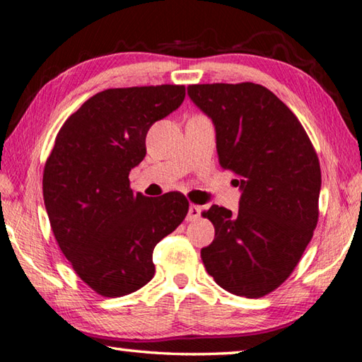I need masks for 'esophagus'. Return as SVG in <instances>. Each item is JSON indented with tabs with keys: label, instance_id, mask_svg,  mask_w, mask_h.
<instances>
[{
	"label": "esophagus",
	"instance_id": "esophagus-1",
	"mask_svg": "<svg viewBox=\"0 0 362 362\" xmlns=\"http://www.w3.org/2000/svg\"><path fill=\"white\" fill-rule=\"evenodd\" d=\"M200 215H202V209H200V206H197V205L189 206V211H187V220L189 221L199 220Z\"/></svg>",
	"mask_w": 362,
	"mask_h": 362
}]
</instances>
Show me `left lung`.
I'll list each match as a JSON object with an SVG mask.
<instances>
[{
  "label": "left lung",
  "mask_w": 362,
  "mask_h": 362,
  "mask_svg": "<svg viewBox=\"0 0 362 362\" xmlns=\"http://www.w3.org/2000/svg\"><path fill=\"white\" fill-rule=\"evenodd\" d=\"M187 94L213 122L218 160L242 192L237 213L204 211L215 240L200 257L224 290L264 297L295 269L317 224L316 151L293 112L262 85H191Z\"/></svg>",
  "instance_id": "obj_1"
}]
</instances>
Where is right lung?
I'll use <instances>...</instances> for the list:
<instances>
[{"mask_svg": "<svg viewBox=\"0 0 362 362\" xmlns=\"http://www.w3.org/2000/svg\"><path fill=\"white\" fill-rule=\"evenodd\" d=\"M180 85L105 90L67 118L43 175L52 233L76 274L103 297L146 286L152 252L180 226L189 202L180 192L149 199L128 175L146 157V134L182 104Z\"/></svg>", "mask_w": 362, "mask_h": 362, "instance_id": "right-lung-1", "label": "right lung"}]
</instances>
